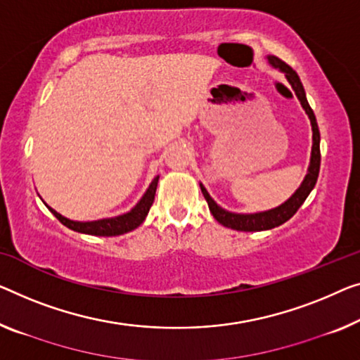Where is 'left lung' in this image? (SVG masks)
<instances>
[{
  "instance_id": "obj_1",
  "label": "left lung",
  "mask_w": 360,
  "mask_h": 360,
  "mask_svg": "<svg viewBox=\"0 0 360 360\" xmlns=\"http://www.w3.org/2000/svg\"><path fill=\"white\" fill-rule=\"evenodd\" d=\"M268 61H270L273 66L280 69L284 74H286V79L289 84L292 85L294 92H296L297 98L302 105V108L307 112L310 117V124H312V132H314V146H312V157H310V166L309 173L305 176L299 189L294 192V195L289 198L288 202H284L283 205L273 208V210L262 212V213H252V214H240V213H231L223 210L221 207L214 203L213 198L208 195L205 187L200 184L202 194L205 197L208 203V208H210L212 214L214 219L223 226L236 229V231H265V229H271L280 226V224L286 223L289 218H292L296 212L300 208V205L305 202V198L310 194V191L315 187V182H317L319 173H320V131L317 126V120H315V115L312 108H310L307 98H305V92L302 87V82L297 76V72L294 71L291 66H288L286 63L281 61L280 58L276 56H268Z\"/></svg>"
}]
</instances>
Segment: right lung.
Segmentation results:
<instances>
[{
	"mask_svg": "<svg viewBox=\"0 0 360 360\" xmlns=\"http://www.w3.org/2000/svg\"><path fill=\"white\" fill-rule=\"evenodd\" d=\"M157 184H158V176L152 181V184H150V187L147 189L146 195L141 198V202H139L129 213L121 214V217H116V218H106V219H98V221H85V223L72 221V219L61 217V214L53 210V208L50 207L48 208H50V212L60 219L64 226L72 229V231L92 234V236H120V234L132 231V229H136L143 223V219H146L150 207H152V203L155 200Z\"/></svg>",
	"mask_w": 360,
	"mask_h": 360,
	"instance_id": "obj_1",
	"label": "right lung"
}]
</instances>
